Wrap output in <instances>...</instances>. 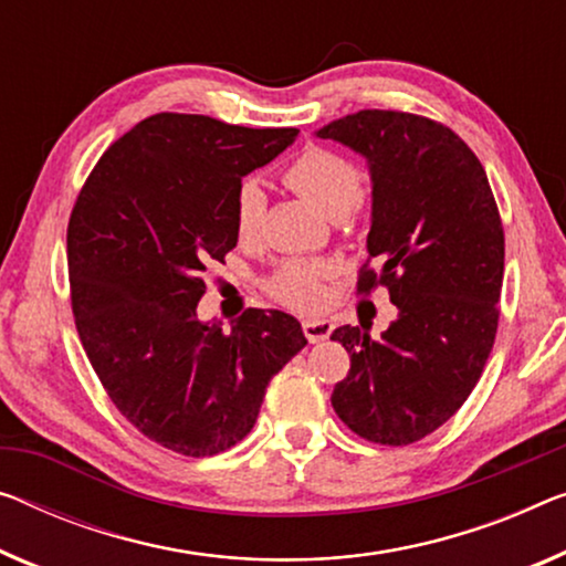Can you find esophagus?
<instances>
[{"label":"esophagus","mask_w":566,"mask_h":566,"mask_svg":"<svg viewBox=\"0 0 566 566\" xmlns=\"http://www.w3.org/2000/svg\"><path fill=\"white\" fill-rule=\"evenodd\" d=\"M302 331H305V337L310 343H323L331 337L333 323L331 319H305V323H302Z\"/></svg>","instance_id":"obj_1"}]
</instances>
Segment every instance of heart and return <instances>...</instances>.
<instances>
[{"mask_svg":"<svg viewBox=\"0 0 566 566\" xmlns=\"http://www.w3.org/2000/svg\"><path fill=\"white\" fill-rule=\"evenodd\" d=\"M284 182L331 218L348 216L364 196V177L348 157L310 147L284 170ZM266 213V192L256 180H243L233 196V229L241 241H254ZM331 261H286L269 280V292L294 310H315L333 276Z\"/></svg>","mask_w":566,"mask_h":566,"instance_id":"obj_1","label":"heart"}]
</instances>
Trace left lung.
Wrapping results in <instances>:
<instances>
[{"instance_id":"obj_1","label":"left lung","mask_w":566,"mask_h":566,"mask_svg":"<svg viewBox=\"0 0 566 566\" xmlns=\"http://www.w3.org/2000/svg\"><path fill=\"white\" fill-rule=\"evenodd\" d=\"M366 157L368 261L358 292L386 286L396 319L381 337L343 325L350 370L335 415L368 442L432 434L475 389L499 331L505 241L480 159L444 124L407 112L348 114L317 132Z\"/></svg>"}]
</instances>
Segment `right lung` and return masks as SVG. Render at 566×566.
<instances>
[{"mask_svg": "<svg viewBox=\"0 0 566 566\" xmlns=\"http://www.w3.org/2000/svg\"><path fill=\"white\" fill-rule=\"evenodd\" d=\"M297 134L155 114L101 155L67 221L83 350L126 421L185 458L241 442L272 376L307 345L280 310L249 307L231 333L198 319L202 272L239 241L241 177Z\"/></svg>", "mask_w": 566, "mask_h": 566, "instance_id": "1", "label": "right lung"}]
</instances>
